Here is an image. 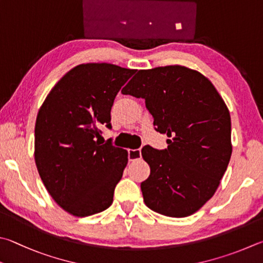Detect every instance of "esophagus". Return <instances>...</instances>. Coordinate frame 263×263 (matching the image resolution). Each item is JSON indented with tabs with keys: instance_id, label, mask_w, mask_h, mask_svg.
<instances>
[{
	"instance_id": "obj_1",
	"label": "esophagus",
	"mask_w": 263,
	"mask_h": 263,
	"mask_svg": "<svg viewBox=\"0 0 263 263\" xmlns=\"http://www.w3.org/2000/svg\"><path fill=\"white\" fill-rule=\"evenodd\" d=\"M139 159H141L140 148H138V149H128V160L136 161Z\"/></svg>"
}]
</instances>
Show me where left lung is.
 Returning a JSON list of instances; mask_svg holds the SVG:
<instances>
[{
  "label": "left lung",
  "mask_w": 263,
  "mask_h": 263,
  "mask_svg": "<svg viewBox=\"0 0 263 263\" xmlns=\"http://www.w3.org/2000/svg\"><path fill=\"white\" fill-rule=\"evenodd\" d=\"M123 94L145 99L168 148L141 155L151 175L140 187L148 208L164 216L194 214L216 192L232 153L231 118L211 80L183 65L139 70Z\"/></svg>",
  "instance_id": "left-lung-1"
}]
</instances>
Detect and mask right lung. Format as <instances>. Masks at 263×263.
<instances>
[{"mask_svg": "<svg viewBox=\"0 0 263 263\" xmlns=\"http://www.w3.org/2000/svg\"><path fill=\"white\" fill-rule=\"evenodd\" d=\"M135 70L110 63H84L68 71L47 95L36 116L34 160L55 202L73 216L103 212L128 161L100 127H110L117 93Z\"/></svg>", "mask_w": 263, "mask_h": 263, "instance_id": "right-lung-1", "label": "right lung"}]
</instances>
